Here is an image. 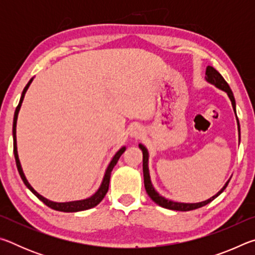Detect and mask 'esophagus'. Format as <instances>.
Masks as SVG:
<instances>
[{
	"label": "esophagus",
	"mask_w": 255,
	"mask_h": 255,
	"mask_svg": "<svg viewBox=\"0 0 255 255\" xmlns=\"http://www.w3.org/2000/svg\"><path fill=\"white\" fill-rule=\"evenodd\" d=\"M129 135L132 138H140L143 136V130H141V128L139 127H132L130 129V131H129Z\"/></svg>",
	"instance_id": "obj_1"
}]
</instances>
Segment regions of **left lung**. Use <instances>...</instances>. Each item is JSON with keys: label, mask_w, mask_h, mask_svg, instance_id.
<instances>
[{"label": "left lung", "mask_w": 255, "mask_h": 255, "mask_svg": "<svg viewBox=\"0 0 255 255\" xmlns=\"http://www.w3.org/2000/svg\"><path fill=\"white\" fill-rule=\"evenodd\" d=\"M205 79L207 82H208V83L215 85L217 89L222 90V91L227 93V96H228V98H230V100L232 102L233 110H234L235 115H236V103H235L234 94H233L230 85L227 84V82L224 80V77L221 74H219V72L216 71L213 66H207ZM237 129H239V139L241 140V128H240L239 119H237ZM138 146H139L141 152H143V173H144V184H145L146 192H147V195L149 196L150 199L155 202V204H157L158 206L163 207V208L171 209V210H178V211H189V210L198 209V208H200V207L208 205L209 202L216 199V198H217L224 191V190L226 189L228 182H230V180H228L225 183V185H224V187L219 190V191L216 193L215 196H213L211 198H209V199H207L205 201L196 202V204H184V202H176V201L169 200V199H166V198L162 197L156 191V190L154 189L152 181H150V175H149V170H148V157H149L148 150L143 144H139Z\"/></svg>", "instance_id": "obj_1"}]
</instances>
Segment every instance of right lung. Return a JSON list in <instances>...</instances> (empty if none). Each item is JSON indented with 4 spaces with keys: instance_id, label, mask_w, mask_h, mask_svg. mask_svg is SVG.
Listing matches in <instances>:
<instances>
[{
    "instance_id": "right-lung-1",
    "label": "right lung",
    "mask_w": 255,
    "mask_h": 255,
    "mask_svg": "<svg viewBox=\"0 0 255 255\" xmlns=\"http://www.w3.org/2000/svg\"><path fill=\"white\" fill-rule=\"evenodd\" d=\"M33 81V77L32 79H30V81L28 82V84L25 85V88L23 89L22 94H21V98H20V102L18 107H16L15 112H14V118H13V129H12V133H13V153H14V157H15V163H16V167H18V171H19V174L21 176V179H22L23 183L27 185V188L31 191L34 196H36L38 199L41 200L42 202L46 206H48L49 208L54 209V210H58V211H64V213H76V211H83V210H88V209H91L93 207H96L97 205L100 204L102 201L103 198L107 195L108 192V189H109V182H110V175H111V171L114 169L116 164H117L119 157L122 156L123 153L126 150V147H122L120 148L117 153L114 155V157L109 163V165H108L107 170H106V173L105 176H103V180L100 184V187L96 191L94 195H92L91 197L86 198V199H82V200H75V201H66V202H55V201H51L49 199H47V198L42 197L41 195H39L36 190H34L30 183L28 182L27 178H25V175L23 173V170L22 167H21V163H20V159H19V155H18V147H16V120H18V115H19V111H20V108L21 105H22V101L24 99V94L27 92L28 88L31 84V82Z\"/></svg>"
}]
</instances>
